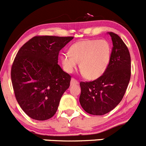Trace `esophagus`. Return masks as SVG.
Wrapping results in <instances>:
<instances>
[{
	"label": "esophagus",
	"instance_id": "1",
	"mask_svg": "<svg viewBox=\"0 0 146 146\" xmlns=\"http://www.w3.org/2000/svg\"><path fill=\"white\" fill-rule=\"evenodd\" d=\"M70 84L71 86H73V85H77V84H79V82H78L77 80H76L75 79H74V78H72Z\"/></svg>",
	"mask_w": 146,
	"mask_h": 146
}]
</instances>
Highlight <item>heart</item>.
<instances>
[{"label": "heart", "instance_id": "heart-1", "mask_svg": "<svg viewBox=\"0 0 146 146\" xmlns=\"http://www.w3.org/2000/svg\"><path fill=\"white\" fill-rule=\"evenodd\" d=\"M110 59V46L106 40L84 39L74 44L69 53L62 54L61 64L64 70L72 73L79 63L83 77L96 80L101 77L108 68Z\"/></svg>", "mask_w": 146, "mask_h": 146}]
</instances>
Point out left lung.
Returning a JSON list of instances; mask_svg holds the SVG:
<instances>
[{
	"label": "left lung",
	"instance_id": "obj_1",
	"mask_svg": "<svg viewBox=\"0 0 146 146\" xmlns=\"http://www.w3.org/2000/svg\"><path fill=\"white\" fill-rule=\"evenodd\" d=\"M113 47L104 74L91 82H81L80 103L85 111L95 115L109 113L121 102L131 77V58L123 40L110 32Z\"/></svg>",
	"mask_w": 146,
	"mask_h": 146
}]
</instances>
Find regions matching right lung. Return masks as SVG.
<instances>
[{"instance_id": "1", "label": "right lung", "mask_w": 146, "mask_h": 146, "mask_svg": "<svg viewBox=\"0 0 146 146\" xmlns=\"http://www.w3.org/2000/svg\"><path fill=\"white\" fill-rule=\"evenodd\" d=\"M72 36H34L19 50L11 71L15 97L30 118L45 121L57 111L71 76L58 64L60 50Z\"/></svg>"}]
</instances>
